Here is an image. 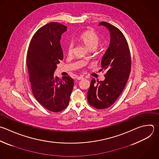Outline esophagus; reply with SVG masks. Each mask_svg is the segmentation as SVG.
Here are the masks:
<instances>
[{"label": "esophagus", "instance_id": "34e87169", "mask_svg": "<svg viewBox=\"0 0 159 159\" xmlns=\"http://www.w3.org/2000/svg\"><path fill=\"white\" fill-rule=\"evenodd\" d=\"M83 78H84V77H83V76H80L77 77V80H82V79H83Z\"/></svg>", "mask_w": 159, "mask_h": 159}]
</instances>
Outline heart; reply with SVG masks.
<instances>
[{"label": "heart", "instance_id": "heart-1", "mask_svg": "<svg viewBox=\"0 0 159 159\" xmlns=\"http://www.w3.org/2000/svg\"><path fill=\"white\" fill-rule=\"evenodd\" d=\"M78 39L89 50L96 49L100 41L98 35L92 30L84 31L80 35ZM73 44L72 43H70L67 47L68 55H71L73 53Z\"/></svg>", "mask_w": 159, "mask_h": 159}]
</instances>
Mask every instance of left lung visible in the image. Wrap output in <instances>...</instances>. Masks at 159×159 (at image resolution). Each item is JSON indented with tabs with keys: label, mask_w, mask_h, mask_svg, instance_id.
I'll return each instance as SVG.
<instances>
[{
	"label": "left lung",
	"mask_w": 159,
	"mask_h": 159,
	"mask_svg": "<svg viewBox=\"0 0 159 159\" xmlns=\"http://www.w3.org/2000/svg\"><path fill=\"white\" fill-rule=\"evenodd\" d=\"M110 32V43L101 60L102 70H105L104 81L93 78L87 93L89 104L94 108L103 109L112 105L124 90L131 67L130 50L123 34L114 25L102 22Z\"/></svg>",
	"instance_id": "8db88e82"
}]
</instances>
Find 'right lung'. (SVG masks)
I'll return each mask as SVG.
<instances>
[{
	"label": "right lung",
	"instance_id": "obj_1",
	"mask_svg": "<svg viewBox=\"0 0 159 159\" xmlns=\"http://www.w3.org/2000/svg\"><path fill=\"white\" fill-rule=\"evenodd\" d=\"M67 27L58 22L48 24L32 37L28 50L27 65L34 96L50 111L60 112L68 105L74 86L69 76L61 79L54 73L63 53L61 37Z\"/></svg>",
	"mask_w": 159,
	"mask_h": 159
}]
</instances>
